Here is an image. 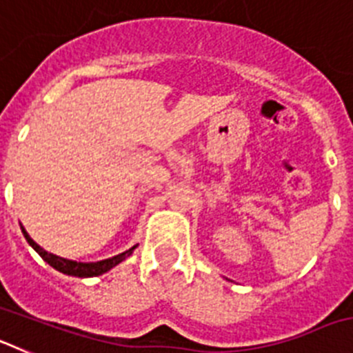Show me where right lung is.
I'll return each mask as SVG.
<instances>
[{"label": "right lung", "mask_w": 353, "mask_h": 353, "mask_svg": "<svg viewBox=\"0 0 353 353\" xmlns=\"http://www.w3.org/2000/svg\"><path fill=\"white\" fill-rule=\"evenodd\" d=\"M21 230H23V235H24V239L28 240V244H30L31 248H33L37 252H39L40 256H42L43 261H48V263L51 265L52 269H56V270H58V272L67 274V276H76V277L102 276V274H105V272H108V270L113 269V267H117L118 263H121V261L125 260V258H129L130 254H132V252H134V249L138 248V245H132V248L127 249V251L120 252V254H117V256H113V258H108V260L90 261V263H83V261L67 260V258L56 256V254H52V252L46 251V249L40 248V245L37 244L35 240H33L30 235H28V232H26V230H24L23 224H21Z\"/></svg>", "instance_id": "right-lung-1"}]
</instances>
